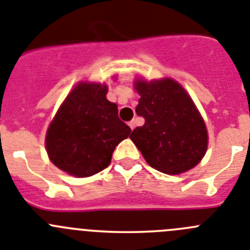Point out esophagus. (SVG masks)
<instances>
[{"label":"esophagus","mask_w":250,"mask_h":250,"mask_svg":"<svg viewBox=\"0 0 250 250\" xmlns=\"http://www.w3.org/2000/svg\"><path fill=\"white\" fill-rule=\"evenodd\" d=\"M129 126H130V129H131V130L135 129V126H136V121L134 120V119H132V120L130 121V123H129Z\"/></svg>","instance_id":"obj_1"}]
</instances>
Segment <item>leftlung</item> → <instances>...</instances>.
I'll list each match as a JSON object with an SVG mask.
<instances>
[{
  "label": "left lung",
  "mask_w": 250,
  "mask_h": 250,
  "mask_svg": "<svg viewBox=\"0 0 250 250\" xmlns=\"http://www.w3.org/2000/svg\"><path fill=\"white\" fill-rule=\"evenodd\" d=\"M135 89L140 95L135 111L145 124L130 139L147 164L170 175L195 167L207 151L208 132L190 96L171 79L138 80Z\"/></svg>",
  "instance_id": "8db88e82"
}]
</instances>
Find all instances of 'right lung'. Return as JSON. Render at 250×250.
Returning a JSON list of instances; mask_svg holds the SVG:
<instances>
[{"mask_svg":"<svg viewBox=\"0 0 250 250\" xmlns=\"http://www.w3.org/2000/svg\"><path fill=\"white\" fill-rule=\"evenodd\" d=\"M106 94V85L79 83L50 124L48 158L70 175L86 178L109 167L116 145L131 132Z\"/></svg>","mask_w":250,"mask_h":250,"instance_id":"add662e5","label":"right lung"}]
</instances>
